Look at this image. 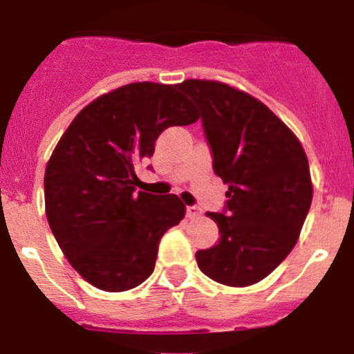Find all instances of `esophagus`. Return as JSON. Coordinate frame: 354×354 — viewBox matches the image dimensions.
I'll use <instances>...</instances> for the list:
<instances>
[{"mask_svg":"<svg viewBox=\"0 0 354 354\" xmlns=\"http://www.w3.org/2000/svg\"><path fill=\"white\" fill-rule=\"evenodd\" d=\"M200 214H202V211H200V207H196V205H187L186 207L187 218H198Z\"/></svg>","mask_w":354,"mask_h":354,"instance_id":"1","label":"esophagus"}]
</instances>
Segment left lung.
<instances>
[{"instance_id": "left-lung-1", "label": "left lung", "mask_w": 354, "mask_h": 354, "mask_svg": "<svg viewBox=\"0 0 354 354\" xmlns=\"http://www.w3.org/2000/svg\"><path fill=\"white\" fill-rule=\"evenodd\" d=\"M200 109L212 170L228 186L218 245L195 253L214 282L246 287L261 282L294 248L312 204L305 150L270 108L218 83L186 80L177 86Z\"/></svg>"}]
</instances>
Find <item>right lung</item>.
Masks as SVG:
<instances>
[{"mask_svg": "<svg viewBox=\"0 0 354 354\" xmlns=\"http://www.w3.org/2000/svg\"><path fill=\"white\" fill-rule=\"evenodd\" d=\"M179 84L131 83L77 113L44 175L49 227L72 268L108 292L152 274L159 241L186 207L175 195L136 192L134 167L159 134L198 120Z\"/></svg>", "mask_w": 354, "mask_h": 354, "instance_id": "right-lung-1", "label": "right lung"}]
</instances>
